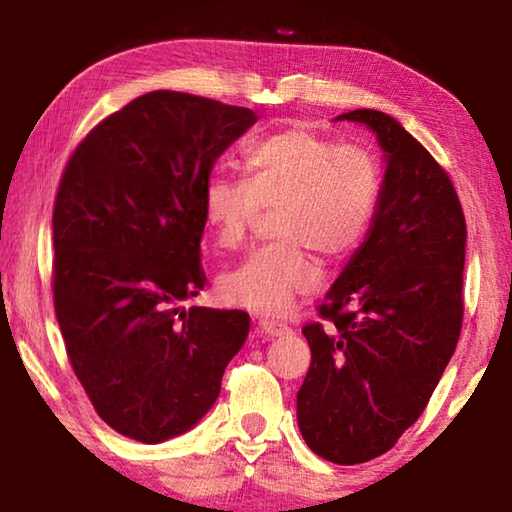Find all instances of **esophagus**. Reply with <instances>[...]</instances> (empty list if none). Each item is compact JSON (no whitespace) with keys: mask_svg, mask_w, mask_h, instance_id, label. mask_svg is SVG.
<instances>
[{"mask_svg":"<svg viewBox=\"0 0 512 512\" xmlns=\"http://www.w3.org/2000/svg\"><path fill=\"white\" fill-rule=\"evenodd\" d=\"M259 329H262L266 336H271V339H275V336L291 334V329L287 325L275 323V320H259Z\"/></svg>","mask_w":512,"mask_h":512,"instance_id":"34e87169","label":"esophagus"}]
</instances>
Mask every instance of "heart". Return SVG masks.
<instances>
[{
	"label": "heart",
	"instance_id": "b5f03b06",
	"mask_svg": "<svg viewBox=\"0 0 512 512\" xmlns=\"http://www.w3.org/2000/svg\"><path fill=\"white\" fill-rule=\"evenodd\" d=\"M246 178L212 173L203 187V219L216 246L237 248L259 210H274L282 241L257 248L219 277V296L257 316L277 318L318 287L307 255L354 253L375 221L381 169L359 144H336L305 126L259 140L246 155Z\"/></svg>",
	"mask_w": 512,
	"mask_h": 512
}]
</instances>
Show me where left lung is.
<instances>
[{
    "label": "left lung",
    "mask_w": 512,
    "mask_h": 512,
    "mask_svg": "<svg viewBox=\"0 0 512 512\" xmlns=\"http://www.w3.org/2000/svg\"><path fill=\"white\" fill-rule=\"evenodd\" d=\"M339 119L377 135L386 171L375 221L318 307L332 332L302 327L311 366L298 427L320 458L357 465L420 418L452 359L467 232L452 180L400 121L368 108Z\"/></svg>",
    "instance_id": "8db88e82"
}]
</instances>
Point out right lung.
Here are the masks:
<instances>
[{"instance_id": "1", "label": "right lung", "mask_w": 512, "mask_h": 512, "mask_svg": "<svg viewBox=\"0 0 512 512\" xmlns=\"http://www.w3.org/2000/svg\"><path fill=\"white\" fill-rule=\"evenodd\" d=\"M259 117L155 90L69 158L54 207V307L94 411L146 445L201 422L246 343L239 309H183L205 284L203 187Z\"/></svg>"}]
</instances>
